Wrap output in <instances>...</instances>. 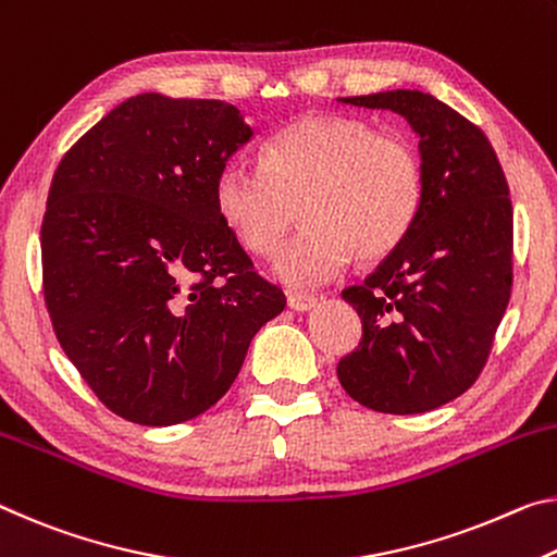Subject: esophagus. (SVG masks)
<instances>
[{
	"label": "esophagus",
	"instance_id": "34e87169",
	"mask_svg": "<svg viewBox=\"0 0 557 557\" xmlns=\"http://www.w3.org/2000/svg\"><path fill=\"white\" fill-rule=\"evenodd\" d=\"M287 305H289V310H295V312H307L317 305V297L293 293V295H287Z\"/></svg>",
	"mask_w": 557,
	"mask_h": 557
}]
</instances>
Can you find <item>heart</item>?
Returning a JSON list of instances; mask_svg holds the SVG:
<instances>
[{"label": "heart", "instance_id": "obj_1", "mask_svg": "<svg viewBox=\"0 0 557 557\" xmlns=\"http://www.w3.org/2000/svg\"><path fill=\"white\" fill-rule=\"evenodd\" d=\"M423 196L421 158L409 138L376 134L367 121L307 116L268 140L262 171L220 165L213 208L245 250L270 255L302 200L307 225L280 247L272 275L295 289L339 275L351 255L379 260L411 231Z\"/></svg>", "mask_w": 557, "mask_h": 557}]
</instances>
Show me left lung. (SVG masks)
<instances>
[{
  "label": "left lung",
  "instance_id": "8db88e82",
  "mask_svg": "<svg viewBox=\"0 0 557 557\" xmlns=\"http://www.w3.org/2000/svg\"><path fill=\"white\" fill-rule=\"evenodd\" d=\"M342 103L394 111L419 138L423 196L399 247L342 297L361 317L359 347L339 359L351 399L423 413L479 379L513 285V208L483 131L431 94L396 88Z\"/></svg>",
  "mask_w": 557,
  "mask_h": 557
}]
</instances>
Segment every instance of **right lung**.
I'll list each match as a JSON object with an SVG mask.
<instances>
[{"mask_svg": "<svg viewBox=\"0 0 557 557\" xmlns=\"http://www.w3.org/2000/svg\"><path fill=\"white\" fill-rule=\"evenodd\" d=\"M252 136L233 103L138 94L61 158L44 299L61 349L123 419L173 426L208 411L285 310L213 208L220 165Z\"/></svg>", "mask_w": 557, "mask_h": 557, "instance_id": "1", "label": "right lung"}]
</instances>
